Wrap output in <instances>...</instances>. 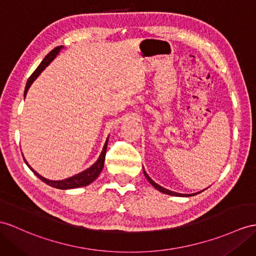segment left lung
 Wrapping results in <instances>:
<instances>
[{
  "label": "left lung",
  "instance_id": "1",
  "mask_svg": "<svg viewBox=\"0 0 256 256\" xmlns=\"http://www.w3.org/2000/svg\"><path fill=\"white\" fill-rule=\"evenodd\" d=\"M143 174H144V176H146V178L148 179V182L150 184H151L155 189H158V191L165 193V194H170V196H196V194H198V193H200V192H198V193H192V194H182V193H177V192H174V191H170V190H167V189L163 188V186H162L158 184L156 182H154L153 180L148 177V174L146 172L144 168H143Z\"/></svg>",
  "mask_w": 256,
  "mask_h": 256
}]
</instances>
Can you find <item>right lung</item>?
Wrapping results in <instances>:
<instances>
[{
    "label": "right lung",
    "instance_id": "obj_1",
    "mask_svg": "<svg viewBox=\"0 0 256 256\" xmlns=\"http://www.w3.org/2000/svg\"><path fill=\"white\" fill-rule=\"evenodd\" d=\"M63 46H58L55 48L54 50H52L51 52H50L44 60H43L41 62V64L38 66V68L34 72V74H31V76L29 77L28 81H27V84H26V88H24V96L27 94L28 92V89L30 88V86L32 84L34 81L36 79V77L39 76V74H41V72L44 70V68L51 63V62L55 58V56L58 55L60 51V48ZM108 138L106 139V141H105V144L103 146V150L101 152V155H100L98 160L94 164H93L91 167H89L88 170H86L84 172H81L80 174H78V175H74L70 178H67V179H64V180H48L44 177H42L41 175H39L38 172H36L34 170H32L31 168V166L27 163V160H24H24L26 162L27 166L30 168L31 170H32V172L34 174V175L38 177L39 179H41L43 182H46V184L53 186V188H56V189H60V190H66V189H74V188H80V186H86L90 184L91 182H94V180L98 178V176L100 175V172H102L103 167H104V160H105V154H106V148H108Z\"/></svg>",
    "mask_w": 256,
    "mask_h": 256
}]
</instances>
